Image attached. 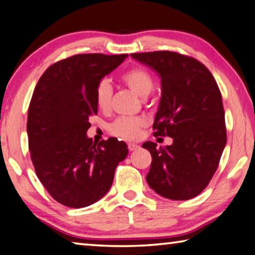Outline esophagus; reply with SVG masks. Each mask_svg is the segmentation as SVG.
I'll list each match as a JSON object with an SVG mask.
<instances>
[{
    "mask_svg": "<svg viewBox=\"0 0 255 255\" xmlns=\"http://www.w3.org/2000/svg\"><path fill=\"white\" fill-rule=\"evenodd\" d=\"M128 150H130V151H135V150L140 148V145H137L135 143H128Z\"/></svg>",
    "mask_w": 255,
    "mask_h": 255,
    "instance_id": "esophagus-1",
    "label": "esophagus"
}]
</instances>
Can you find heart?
I'll return each instance as SVG.
<instances>
[{
  "mask_svg": "<svg viewBox=\"0 0 255 255\" xmlns=\"http://www.w3.org/2000/svg\"><path fill=\"white\" fill-rule=\"evenodd\" d=\"M121 80L128 88L140 97L145 98L153 89V78L143 68H132L122 74ZM113 88L110 81L102 80L95 91L96 105L102 112H107L111 108ZM147 125V120L142 116L134 118H119L108 125L111 134L124 140H134L139 137L142 128Z\"/></svg>",
  "mask_w": 255,
  "mask_h": 255,
  "instance_id": "heart-1",
  "label": "heart"
}]
</instances>
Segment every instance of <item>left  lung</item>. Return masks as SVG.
<instances>
[{"label":"left lung","mask_w":255,"mask_h":255,"mask_svg":"<svg viewBox=\"0 0 255 255\" xmlns=\"http://www.w3.org/2000/svg\"><path fill=\"white\" fill-rule=\"evenodd\" d=\"M131 56L159 74L161 97L152 128L155 136H170L173 143L157 148L147 141L151 155L149 186L161 197L189 200L206 189L226 145L222 94L201 62L182 54L159 51Z\"/></svg>","instance_id":"1"}]
</instances>
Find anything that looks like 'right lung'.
Masks as SVG:
<instances>
[{"label":"right lung","mask_w":255,"mask_h":255,"mask_svg":"<svg viewBox=\"0 0 255 255\" xmlns=\"http://www.w3.org/2000/svg\"><path fill=\"white\" fill-rule=\"evenodd\" d=\"M128 54H78L52 64L33 90L27 133L31 161L54 200L70 208L97 202L111 189L128 145L116 137L95 144L87 131L97 114L96 87Z\"/></svg>","instance_id":"add662e5"}]
</instances>
